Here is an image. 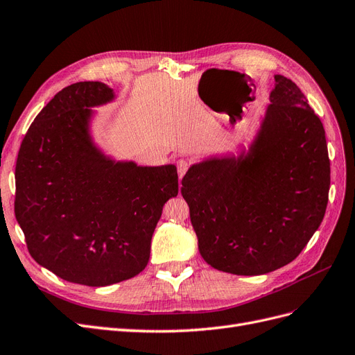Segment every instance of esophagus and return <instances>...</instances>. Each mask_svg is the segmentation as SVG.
Wrapping results in <instances>:
<instances>
[{"label":"esophagus","mask_w":355,"mask_h":355,"mask_svg":"<svg viewBox=\"0 0 355 355\" xmlns=\"http://www.w3.org/2000/svg\"><path fill=\"white\" fill-rule=\"evenodd\" d=\"M188 168H189L188 162H185V160H179V162H178V173H179V179H182L183 176H185V173L188 172Z\"/></svg>","instance_id":"esophagus-1"}]
</instances>
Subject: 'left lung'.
<instances>
[{
  "label": "left lung",
  "instance_id": "8db88e82",
  "mask_svg": "<svg viewBox=\"0 0 355 355\" xmlns=\"http://www.w3.org/2000/svg\"><path fill=\"white\" fill-rule=\"evenodd\" d=\"M248 150L189 167L182 197L205 263L257 276L295 260L324 217L331 162L324 129L291 79L275 75Z\"/></svg>",
  "mask_w": 355,
  "mask_h": 355
}]
</instances>
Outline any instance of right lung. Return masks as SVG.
I'll return each mask as SVG.
<instances>
[{
	"label": "right lung",
	"mask_w": 355,
	"mask_h": 355,
	"mask_svg": "<svg viewBox=\"0 0 355 355\" xmlns=\"http://www.w3.org/2000/svg\"><path fill=\"white\" fill-rule=\"evenodd\" d=\"M103 82L60 91L36 116L16 164L15 213L33 260L67 282L107 286L139 275L163 205L179 192L175 164L116 162L94 142Z\"/></svg>",
	"instance_id": "obj_1"
}]
</instances>
